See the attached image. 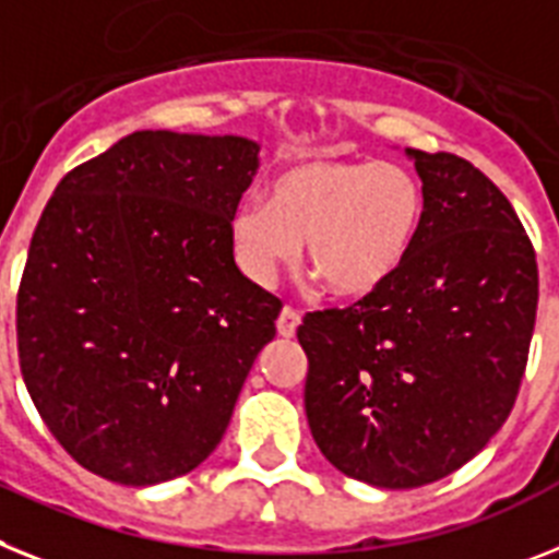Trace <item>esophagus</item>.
I'll return each instance as SVG.
<instances>
[{
	"mask_svg": "<svg viewBox=\"0 0 559 559\" xmlns=\"http://www.w3.org/2000/svg\"><path fill=\"white\" fill-rule=\"evenodd\" d=\"M298 323H301V312L293 307H284L278 316V335L281 337H293L295 330H298Z\"/></svg>",
	"mask_w": 559,
	"mask_h": 559,
	"instance_id": "34e87169",
	"label": "esophagus"
}]
</instances>
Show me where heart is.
Segmentation results:
<instances>
[{
    "mask_svg": "<svg viewBox=\"0 0 559 559\" xmlns=\"http://www.w3.org/2000/svg\"><path fill=\"white\" fill-rule=\"evenodd\" d=\"M424 187L395 162L304 158L272 178L266 199L229 215L233 255L270 287L301 255L323 287L360 298L395 278L424 224Z\"/></svg>",
    "mask_w": 559,
    "mask_h": 559,
    "instance_id": "heart-1",
    "label": "heart"
}]
</instances>
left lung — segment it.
<instances>
[{
  "instance_id": "8db88e82",
  "label": "left lung",
  "mask_w": 559,
  "mask_h": 559,
  "mask_svg": "<svg viewBox=\"0 0 559 559\" xmlns=\"http://www.w3.org/2000/svg\"><path fill=\"white\" fill-rule=\"evenodd\" d=\"M424 224L381 289L309 312L304 406L337 472L378 489L452 475L506 424L526 372L537 261L509 199L452 153L406 147Z\"/></svg>"
}]
</instances>
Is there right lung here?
<instances>
[{"label": "right lung", "instance_id": "add662e5", "mask_svg": "<svg viewBox=\"0 0 559 559\" xmlns=\"http://www.w3.org/2000/svg\"><path fill=\"white\" fill-rule=\"evenodd\" d=\"M261 144L135 130L70 170L27 250L22 378L93 475L156 486L222 443L281 301L236 266L229 215Z\"/></svg>", "mask_w": 559, "mask_h": 559}]
</instances>
